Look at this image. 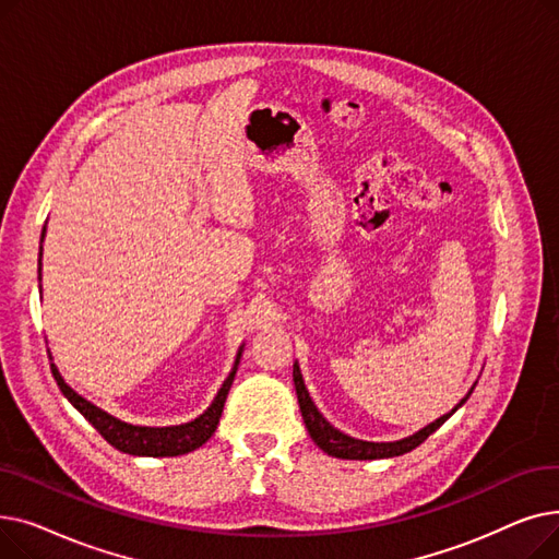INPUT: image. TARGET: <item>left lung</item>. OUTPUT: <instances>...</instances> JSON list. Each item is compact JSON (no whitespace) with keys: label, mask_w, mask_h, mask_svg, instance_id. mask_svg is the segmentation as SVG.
<instances>
[{"label":"left lung","mask_w":559,"mask_h":559,"mask_svg":"<svg viewBox=\"0 0 559 559\" xmlns=\"http://www.w3.org/2000/svg\"><path fill=\"white\" fill-rule=\"evenodd\" d=\"M295 388H297V396H299V407H301V417L306 421V428L312 437V442L333 457H342V460H380V457H396V455H403V453H409L413 449H417L419 444H424L426 439L442 426L457 407H462L466 403V399L472 396L474 388L468 390V394L451 409L449 415L435 419L432 424H428L426 428H421L419 432L409 435L405 439H399V442H365V439H356V437H348L344 432H340L335 426H331L324 415L319 413L317 405L312 403L306 385H304V376H301V369L299 365H295Z\"/></svg>","instance_id":"8db88e82"}]
</instances>
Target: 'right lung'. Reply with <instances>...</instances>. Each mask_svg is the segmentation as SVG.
Returning <instances> with one entry per match:
<instances>
[{
    "mask_svg": "<svg viewBox=\"0 0 559 559\" xmlns=\"http://www.w3.org/2000/svg\"><path fill=\"white\" fill-rule=\"evenodd\" d=\"M43 238H45V228H43ZM43 238H40V258H43ZM38 278H40V260H38ZM242 356V346L238 350V358H235L233 371L228 373V378L224 380V385L219 388L215 401L211 403V407L205 409L201 417H197L194 421L181 424V426H167V428H150V426H133L127 421L115 419L112 415L104 413L102 407H97L95 403L85 401L81 394H76L63 376L58 373L56 365H51V373L56 378L58 388H61L63 396L79 409V413L91 421L97 432L106 439L110 447H115L117 451L129 453V455H150V457H174V455H183L190 453L194 449H199L201 444L209 442L213 437L222 409L228 396V390L233 385L235 371H238V362Z\"/></svg>",
    "mask_w": 559,
    "mask_h": 559,
    "instance_id": "obj_1",
    "label": "right lung"
}]
</instances>
